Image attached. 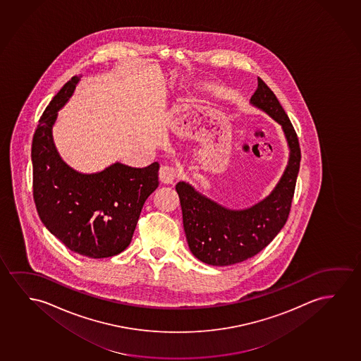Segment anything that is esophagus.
Wrapping results in <instances>:
<instances>
[{
  "instance_id": "obj_1",
  "label": "esophagus",
  "mask_w": 361,
  "mask_h": 361,
  "mask_svg": "<svg viewBox=\"0 0 361 361\" xmlns=\"http://www.w3.org/2000/svg\"><path fill=\"white\" fill-rule=\"evenodd\" d=\"M176 175H178L176 169L169 166V165H162L159 170V178H160V181L164 183H173Z\"/></svg>"
}]
</instances>
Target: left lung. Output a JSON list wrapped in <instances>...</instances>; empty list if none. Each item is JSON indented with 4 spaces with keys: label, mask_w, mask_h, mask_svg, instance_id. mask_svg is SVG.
<instances>
[{
    "label": "left lung",
    "mask_w": 361,
    "mask_h": 361,
    "mask_svg": "<svg viewBox=\"0 0 361 361\" xmlns=\"http://www.w3.org/2000/svg\"><path fill=\"white\" fill-rule=\"evenodd\" d=\"M250 103L277 121L287 140V166L269 195L250 207L235 209L209 199L186 181L176 185L188 248L209 266H231L256 256L282 230L290 211L300 166L298 137L277 97L261 78Z\"/></svg>",
    "instance_id": "1"
}]
</instances>
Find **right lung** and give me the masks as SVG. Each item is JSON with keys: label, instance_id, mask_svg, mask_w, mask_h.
<instances>
[{"label": "right lung", "instance_id": "obj_1", "mask_svg": "<svg viewBox=\"0 0 361 361\" xmlns=\"http://www.w3.org/2000/svg\"><path fill=\"white\" fill-rule=\"evenodd\" d=\"M80 75L63 85L43 111L32 141L33 197L39 219L71 251L89 258L119 255L130 245L147 197L159 186V167L116 161L98 173L74 170L53 140L58 111L68 103Z\"/></svg>", "mask_w": 361, "mask_h": 361}]
</instances>
